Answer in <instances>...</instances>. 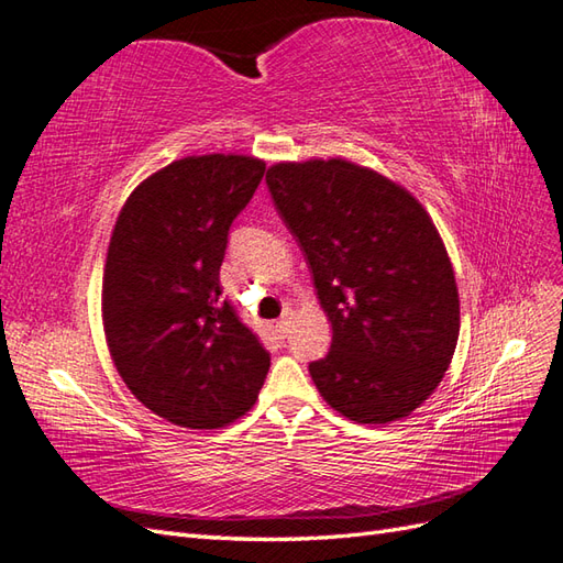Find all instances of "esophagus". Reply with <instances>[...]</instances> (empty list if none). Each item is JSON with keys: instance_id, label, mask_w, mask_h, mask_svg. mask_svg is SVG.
I'll use <instances>...</instances> for the list:
<instances>
[{"instance_id": "obj_1", "label": "esophagus", "mask_w": 563, "mask_h": 563, "mask_svg": "<svg viewBox=\"0 0 563 563\" xmlns=\"http://www.w3.org/2000/svg\"><path fill=\"white\" fill-rule=\"evenodd\" d=\"M274 328H277V335H279V338L289 335V330H291V318H289V313H284V316L277 320V325H274Z\"/></svg>"}]
</instances>
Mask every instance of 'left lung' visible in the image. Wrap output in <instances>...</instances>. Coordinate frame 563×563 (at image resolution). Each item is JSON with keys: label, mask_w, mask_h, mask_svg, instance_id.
Here are the masks:
<instances>
[{"label": "left lung", "mask_w": 563, "mask_h": 563, "mask_svg": "<svg viewBox=\"0 0 563 563\" xmlns=\"http://www.w3.org/2000/svg\"><path fill=\"white\" fill-rule=\"evenodd\" d=\"M301 245L332 345L308 372L360 426L408 418L440 386L459 338V291L430 213L378 172L342 157L267 169Z\"/></svg>", "instance_id": "left-lung-1"}]
</instances>
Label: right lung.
<instances>
[{"label":"right lung","mask_w":563,"mask_h":563,"mask_svg":"<svg viewBox=\"0 0 563 563\" xmlns=\"http://www.w3.org/2000/svg\"><path fill=\"white\" fill-rule=\"evenodd\" d=\"M265 175L250 155H189L143 179L109 240L101 320L129 391L172 426L216 430L255 406L269 352L221 298L233 218Z\"/></svg>","instance_id":"right-lung-1"}]
</instances>
